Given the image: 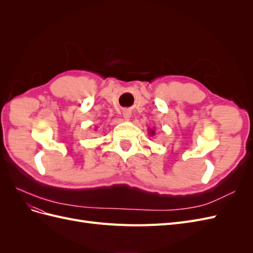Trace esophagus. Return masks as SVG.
I'll return each instance as SVG.
<instances>
[{"label":"esophagus","mask_w":253,"mask_h":253,"mask_svg":"<svg viewBox=\"0 0 253 253\" xmlns=\"http://www.w3.org/2000/svg\"><path fill=\"white\" fill-rule=\"evenodd\" d=\"M124 117H125L126 120H129V119H131V117H132L131 111H125V112H124Z\"/></svg>","instance_id":"34e87169"}]
</instances>
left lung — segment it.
<instances>
[{"instance_id":"left-lung-1","label":"left lung","mask_w":253,"mask_h":253,"mask_svg":"<svg viewBox=\"0 0 253 253\" xmlns=\"http://www.w3.org/2000/svg\"><path fill=\"white\" fill-rule=\"evenodd\" d=\"M149 131H150L149 134H150L151 136H154V135H155V131H154V129H153V128H149Z\"/></svg>"}]
</instances>
